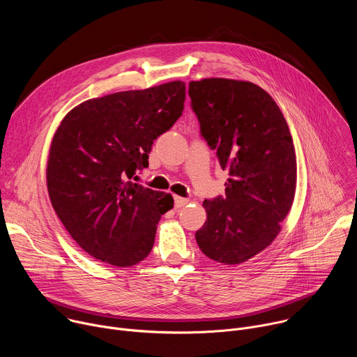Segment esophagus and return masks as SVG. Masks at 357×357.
Here are the masks:
<instances>
[{
	"instance_id": "obj_1",
	"label": "esophagus",
	"mask_w": 357,
	"mask_h": 357,
	"mask_svg": "<svg viewBox=\"0 0 357 357\" xmlns=\"http://www.w3.org/2000/svg\"><path fill=\"white\" fill-rule=\"evenodd\" d=\"M174 202H175V208L179 209V208H183L185 205H188L189 199L186 197H181V196H174Z\"/></svg>"
}]
</instances>
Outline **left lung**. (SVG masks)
<instances>
[{
  "label": "left lung",
  "mask_w": 357,
  "mask_h": 357,
  "mask_svg": "<svg viewBox=\"0 0 357 357\" xmlns=\"http://www.w3.org/2000/svg\"><path fill=\"white\" fill-rule=\"evenodd\" d=\"M200 137L229 171L226 196L206 199L199 248L223 264H240L280 233L295 195L296 160L288 124L273 97L250 82L189 83Z\"/></svg>",
  "instance_id": "1"
}]
</instances>
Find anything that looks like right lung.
<instances>
[{
    "label": "right lung",
    "mask_w": 357,
    "mask_h": 357,
    "mask_svg": "<svg viewBox=\"0 0 357 357\" xmlns=\"http://www.w3.org/2000/svg\"><path fill=\"white\" fill-rule=\"evenodd\" d=\"M185 83L91 98L61 123L47 161V192L73 240L116 267L142 261L154 245L169 193L132 182L154 139L182 116ZM135 181V179H134Z\"/></svg>",
    "instance_id": "obj_1"
}]
</instances>
